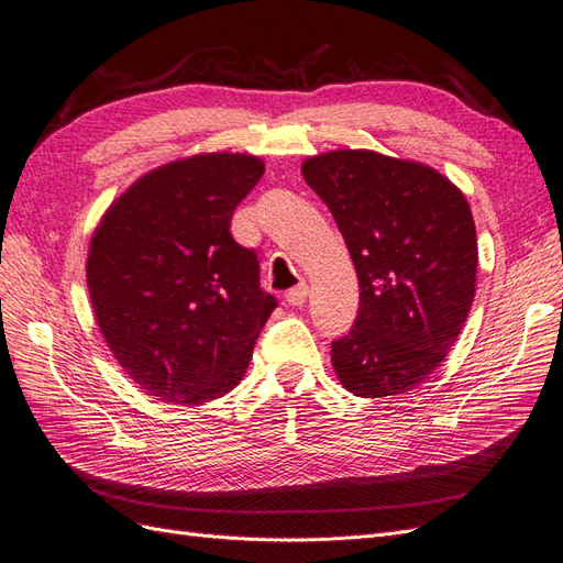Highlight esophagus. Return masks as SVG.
Listing matches in <instances>:
<instances>
[{"instance_id":"esophagus-1","label":"esophagus","mask_w":563,"mask_h":563,"mask_svg":"<svg viewBox=\"0 0 563 563\" xmlns=\"http://www.w3.org/2000/svg\"><path fill=\"white\" fill-rule=\"evenodd\" d=\"M307 297H309V287H307V283H301V285L292 287V290H287L285 301L290 303V307H301V303L307 301Z\"/></svg>"}]
</instances>
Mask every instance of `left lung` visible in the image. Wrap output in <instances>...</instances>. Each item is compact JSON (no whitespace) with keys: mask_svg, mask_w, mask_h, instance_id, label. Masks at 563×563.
Listing matches in <instances>:
<instances>
[{"mask_svg":"<svg viewBox=\"0 0 563 563\" xmlns=\"http://www.w3.org/2000/svg\"><path fill=\"white\" fill-rule=\"evenodd\" d=\"M301 172L342 231L361 287L356 320L332 342L334 373L363 398L406 394L443 363L470 316V205L431 167L373 151L309 157Z\"/></svg>","mask_w":563,"mask_h":563,"instance_id":"8db88e82","label":"left lung"}]
</instances>
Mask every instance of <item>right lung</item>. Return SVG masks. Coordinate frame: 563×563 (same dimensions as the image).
Returning <instances> with one entry per match:
<instances>
[{
    "instance_id": "1",
    "label": "right lung",
    "mask_w": 563,
    "mask_h": 563,
    "mask_svg": "<svg viewBox=\"0 0 563 563\" xmlns=\"http://www.w3.org/2000/svg\"><path fill=\"white\" fill-rule=\"evenodd\" d=\"M252 155L176 159L124 192L89 247L91 307L110 351L141 389L198 406L229 394L278 299L231 217L262 179Z\"/></svg>"
}]
</instances>
